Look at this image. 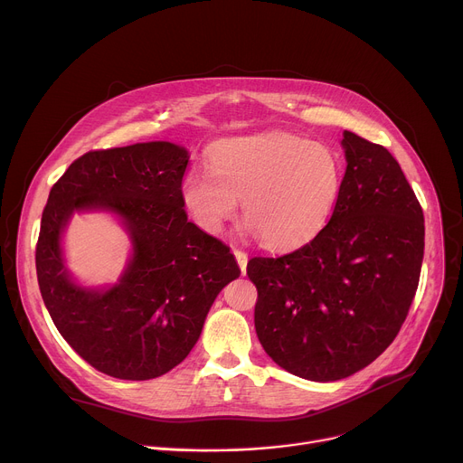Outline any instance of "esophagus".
<instances>
[{
	"label": "esophagus",
	"instance_id": "esophagus-1",
	"mask_svg": "<svg viewBox=\"0 0 463 463\" xmlns=\"http://www.w3.org/2000/svg\"><path fill=\"white\" fill-rule=\"evenodd\" d=\"M233 256H235V260H237V263H239L241 273H242V275L247 273V263H249L247 252H242V250H239V249H233Z\"/></svg>",
	"mask_w": 463,
	"mask_h": 463
}]
</instances>
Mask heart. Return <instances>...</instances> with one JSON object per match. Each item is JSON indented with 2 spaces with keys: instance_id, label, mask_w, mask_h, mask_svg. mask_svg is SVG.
<instances>
[{
  "instance_id": "heart-1",
  "label": "heart",
  "mask_w": 463,
  "mask_h": 463,
  "mask_svg": "<svg viewBox=\"0 0 463 463\" xmlns=\"http://www.w3.org/2000/svg\"><path fill=\"white\" fill-rule=\"evenodd\" d=\"M342 181V160L333 147L288 132H263L214 146L209 172L184 174L181 200L207 233H219L241 202L242 219L265 244L293 249L329 222Z\"/></svg>"
}]
</instances>
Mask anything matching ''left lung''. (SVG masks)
<instances>
[{"mask_svg":"<svg viewBox=\"0 0 463 463\" xmlns=\"http://www.w3.org/2000/svg\"><path fill=\"white\" fill-rule=\"evenodd\" d=\"M345 174L331 221L305 247L252 258L254 325L293 375L336 382L396 338L419 286L424 214L396 158L344 130Z\"/></svg>","mask_w":463,"mask_h":463,"instance_id":"1","label":"left lung"}]
</instances>
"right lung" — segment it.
<instances>
[{"mask_svg": "<svg viewBox=\"0 0 463 463\" xmlns=\"http://www.w3.org/2000/svg\"><path fill=\"white\" fill-rule=\"evenodd\" d=\"M188 153L170 142L90 151L52 186L35 250L37 280L60 335L95 370L146 382L170 372L198 342L221 289L241 275L230 247L188 222L181 181ZM118 213L133 258L108 290L66 273L61 233L74 210Z\"/></svg>", "mask_w": 463, "mask_h": 463, "instance_id": "1", "label": "right lung"}]
</instances>
